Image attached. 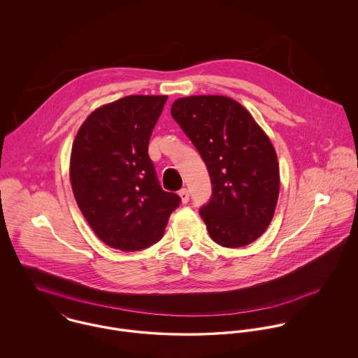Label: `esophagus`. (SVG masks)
I'll return each mask as SVG.
<instances>
[{
    "instance_id": "esophagus-1",
    "label": "esophagus",
    "mask_w": 358,
    "mask_h": 358,
    "mask_svg": "<svg viewBox=\"0 0 358 358\" xmlns=\"http://www.w3.org/2000/svg\"><path fill=\"white\" fill-rule=\"evenodd\" d=\"M179 197H180V200H182L183 204L189 203V190H187V189H182V190L179 192Z\"/></svg>"
}]
</instances>
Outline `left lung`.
I'll return each mask as SVG.
<instances>
[{"label": "left lung", "instance_id": "1", "mask_svg": "<svg viewBox=\"0 0 358 358\" xmlns=\"http://www.w3.org/2000/svg\"><path fill=\"white\" fill-rule=\"evenodd\" d=\"M171 114L209 172L212 196L200 215L210 238L227 248L251 244L270 224L278 200L280 169L270 139L227 96L180 98Z\"/></svg>", "mask_w": 358, "mask_h": 358}]
</instances>
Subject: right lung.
Segmentation results:
<instances>
[{"label":"right lung","mask_w":358,"mask_h":358,"mask_svg":"<svg viewBox=\"0 0 358 358\" xmlns=\"http://www.w3.org/2000/svg\"><path fill=\"white\" fill-rule=\"evenodd\" d=\"M168 96L131 95L92 111L80 127L70 158L76 201L95 234L132 252L161 240L180 204L159 186L149 141Z\"/></svg>","instance_id":"obj_1"}]
</instances>
